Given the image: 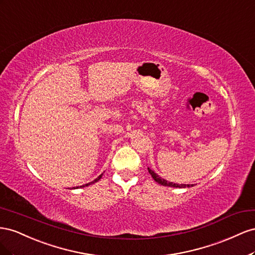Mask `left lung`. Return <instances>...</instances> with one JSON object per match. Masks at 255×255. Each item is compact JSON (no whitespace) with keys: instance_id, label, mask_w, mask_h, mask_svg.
<instances>
[{"instance_id":"8db88e82","label":"left lung","mask_w":255,"mask_h":255,"mask_svg":"<svg viewBox=\"0 0 255 255\" xmlns=\"http://www.w3.org/2000/svg\"><path fill=\"white\" fill-rule=\"evenodd\" d=\"M147 170H148V172H149V174L151 175V177L155 179V181H157L158 184H160V185H162V186H168V187H175V188H186V187H192L193 185H178V184H173V183H171V181H168V180H165V179H163V178H161V177H159L157 174L152 171V170H150L149 168H147Z\"/></svg>"}]
</instances>
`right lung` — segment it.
Segmentation results:
<instances>
[{
    "label": "right lung",
    "mask_w": 255,
    "mask_h": 255,
    "mask_svg": "<svg viewBox=\"0 0 255 255\" xmlns=\"http://www.w3.org/2000/svg\"><path fill=\"white\" fill-rule=\"evenodd\" d=\"M104 174V173H103ZM103 174H100V175L95 179V180H93V181H91V183H89V184H86V185H83V186H80V187H85V186H89V185H91V184H94V183H96V181H98L101 177H103ZM78 188V187H77Z\"/></svg>",
    "instance_id": "obj_1"
}]
</instances>
